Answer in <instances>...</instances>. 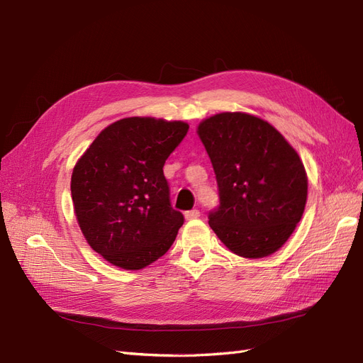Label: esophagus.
Returning <instances> with one entry per match:
<instances>
[{"label":"esophagus","instance_id":"1","mask_svg":"<svg viewBox=\"0 0 363 363\" xmlns=\"http://www.w3.org/2000/svg\"><path fill=\"white\" fill-rule=\"evenodd\" d=\"M200 215H201L200 211H196V208H192V211L184 212V218L186 219H195V218H199Z\"/></svg>","mask_w":363,"mask_h":363}]
</instances>
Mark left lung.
<instances>
[{"label": "left lung", "mask_w": 363, "mask_h": 363, "mask_svg": "<svg viewBox=\"0 0 363 363\" xmlns=\"http://www.w3.org/2000/svg\"><path fill=\"white\" fill-rule=\"evenodd\" d=\"M216 175L219 206L208 225L235 255L277 251L304 212L307 175L296 151L267 121L225 112L199 125Z\"/></svg>", "instance_id": "8db88e82"}]
</instances>
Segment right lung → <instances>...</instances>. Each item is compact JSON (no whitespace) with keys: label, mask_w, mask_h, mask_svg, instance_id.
I'll return each mask as SVG.
<instances>
[{"label":"right lung","mask_w":363,"mask_h":363,"mask_svg":"<svg viewBox=\"0 0 363 363\" xmlns=\"http://www.w3.org/2000/svg\"><path fill=\"white\" fill-rule=\"evenodd\" d=\"M182 121L124 118L77 162L71 195L87 244L112 265L142 269L169 250L183 213L169 200L163 164L188 133Z\"/></svg>","instance_id":"1"}]
</instances>
